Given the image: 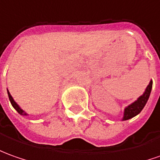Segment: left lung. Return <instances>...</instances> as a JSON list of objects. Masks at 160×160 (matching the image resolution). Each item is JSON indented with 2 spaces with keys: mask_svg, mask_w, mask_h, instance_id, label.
Instances as JSON below:
<instances>
[{
  "mask_svg": "<svg viewBox=\"0 0 160 160\" xmlns=\"http://www.w3.org/2000/svg\"><path fill=\"white\" fill-rule=\"evenodd\" d=\"M152 81L151 80L146 89H145L144 93L143 94V95H141L136 102L131 103L128 107L125 108L122 121L129 120L130 118L136 117L137 115H138L140 112L142 111V109L144 108L145 104L147 102V101H148L151 91H152Z\"/></svg>",
  "mask_w": 160,
  "mask_h": 160,
  "instance_id": "1",
  "label": "left lung"
}]
</instances>
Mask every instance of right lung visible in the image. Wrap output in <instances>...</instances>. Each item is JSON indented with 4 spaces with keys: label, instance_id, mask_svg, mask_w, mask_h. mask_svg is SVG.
I'll list each match as a JSON object with an SVG mask.
<instances>
[{
    "label": "right lung",
    "instance_id": "add662e5",
    "mask_svg": "<svg viewBox=\"0 0 160 160\" xmlns=\"http://www.w3.org/2000/svg\"><path fill=\"white\" fill-rule=\"evenodd\" d=\"M8 98H9V101H10V102H11L12 106L14 107V108L16 109V111L18 112L20 115H22V116H27L28 114H27L26 112L23 111V110H22V108H21L19 107L18 105H17V103H16L15 101H14V99L12 98L11 94H9V92H8Z\"/></svg>",
    "mask_w": 160,
    "mask_h": 160
}]
</instances>
